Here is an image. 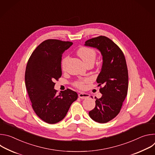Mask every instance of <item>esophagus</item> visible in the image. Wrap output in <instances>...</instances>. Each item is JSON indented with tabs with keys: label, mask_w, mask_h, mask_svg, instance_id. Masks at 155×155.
Returning a JSON list of instances; mask_svg holds the SVG:
<instances>
[{
	"label": "esophagus",
	"mask_w": 155,
	"mask_h": 155,
	"mask_svg": "<svg viewBox=\"0 0 155 155\" xmlns=\"http://www.w3.org/2000/svg\"><path fill=\"white\" fill-rule=\"evenodd\" d=\"M78 97L81 99H87L90 97V94L84 93H80L78 94Z\"/></svg>",
	"instance_id": "obj_1"
}]
</instances>
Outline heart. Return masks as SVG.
Masks as SVG:
<instances>
[{
  "label": "heart",
  "instance_id": "1",
  "mask_svg": "<svg viewBox=\"0 0 155 155\" xmlns=\"http://www.w3.org/2000/svg\"><path fill=\"white\" fill-rule=\"evenodd\" d=\"M78 54L83 61V62L87 64L90 62H94L96 59V52L95 51L90 48L82 47L78 50ZM68 57H65L62 61V68L64 69L65 64L68 60ZM86 82V80H81L75 82V85L79 88H83L84 83Z\"/></svg>",
  "mask_w": 155,
  "mask_h": 155
}]
</instances>
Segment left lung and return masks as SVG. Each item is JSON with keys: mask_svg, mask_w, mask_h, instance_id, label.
<instances>
[{"mask_svg": "<svg viewBox=\"0 0 155 155\" xmlns=\"http://www.w3.org/2000/svg\"><path fill=\"white\" fill-rule=\"evenodd\" d=\"M84 46L97 48L102 56V65L97 78L98 86L102 85L100 99L96 98L95 108L89 112L94 121L105 123L120 112L128 89V71L123 53L116 44L105 36L87 40ZM96 98V97H95Z\"/></svg>", "mask_w": 155, "mask_h": 155, "instance_id": "8db88e82", "label": "left lung"}]
</instances>
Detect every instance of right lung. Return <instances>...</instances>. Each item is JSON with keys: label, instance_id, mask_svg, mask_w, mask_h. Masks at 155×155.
Listing matches in <instances>:
<instances>
[{"label": "right lung", "instance_id": "right-lung-1", "mask_svg": "<svg viewBox=\"0 0 155 155\" xmlns=\"http://www.w3.org/2000/svg\"><path fill=\"white\" fill-rule=\"evenodd\" d=\"M72 44L56 39L45 40L33 51L27 64L25 84L32 107L36 115L49 124L61 121L78 97L70 89L61 91L59 95L54 89V81L62 75V54Z\"/></svg>", "mask_w": 155, "mask_h": 155}]
</instances>
